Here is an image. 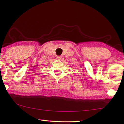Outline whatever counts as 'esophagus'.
Wrapping results in <instances>:
<instances>
[{
	"label": "esophagus",
	"instance_id": "1",
	"mask_svg": "<svg viewBox=\"0 0 124 124\" xmlns=\"http://www.w3.org/2000/svg\"><path fill=\"white\" fill-rule=\"evenodd\" d=\"M57 58L58 60H61L62 59V56H58L57 57Z\"/></svg>",
	"mask_w": 124,
	"mask_h": 124
}]
</instances>
